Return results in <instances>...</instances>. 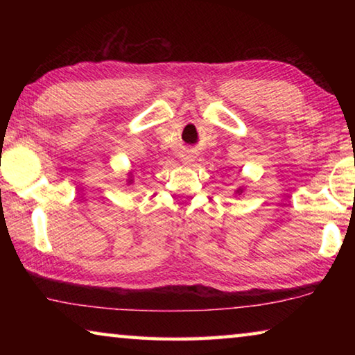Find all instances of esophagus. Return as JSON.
Wrapping results in <instances>:
<instances>
[{"mask_svg":"<svg viewBox=\"0 0 355 355\" xmlns=\"http://www.w3.org/2000/svg\"><path fill=\"white\" fill-rule=\"evenodd\" d=\"M184 159H186V161H188V158H184Z\"/></svg>","mask_w":355,"mask_h":355,"instance_id":"esophagus-1","label":"esophagus"}]
</instances>
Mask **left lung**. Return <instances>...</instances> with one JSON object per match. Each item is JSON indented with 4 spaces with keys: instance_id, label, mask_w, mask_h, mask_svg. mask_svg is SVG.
<instances>
[{
    "instance_id": "8db88e82",
    "label": "left lung",
    "mask_w": 355,
    "mask_h": 355,
    "mask_svg": "<svg viewBox=\"0 0 355 355\" xmlns=\"http://www.w3.org/2000/svg\"><path fill=\"white\" fill-rule=\"evenodd\" d=\"M236 192H243V189H241V188H239V189H238V191H236Z\"/></svg>"
}]
</instances>
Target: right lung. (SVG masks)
I'll return each mask as SVG.
<instances>
[{"instance_id":"right-lung-1","label":"right lung","mask_w":355,"mask_h":355,"mask_svg":"<svg viewBox=\"0 0 355 355\" xmlns=\"http://www.w3.org/2000/svg\"><path fill=\"white\" fill-rule=\"evenodd\" d=\"M131 182H133V180H130V183H131Z\"/></svg>"}]
</instances>
